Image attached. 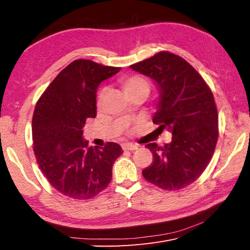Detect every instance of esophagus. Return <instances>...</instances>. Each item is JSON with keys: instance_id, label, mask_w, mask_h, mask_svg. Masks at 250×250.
Instances as JSON below:
<instances>
[{"instance_id": "esophagus-1", "label": "esophagus", "mask_w": 250, "mask_h": 250, "mask_svg": "<svg viewBox=\"0 0 250 250\" xmlns=\"http://www.w3.org/2000/svg\"><path fill=\"white\" fill-rule=\"evenodd\" d=\"M123 150H130V151H133V150H137L138 149V146L134 145V144H130V143H126L124 144V145L122 146Z\"/></svg>"}]
</instances>
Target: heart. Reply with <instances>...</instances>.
<instances>
[{"label": "heart", "mask_w": 250, "mask_h": 250, "mask_svg": "<svg viewBox=\"0 0 250 250\" xmlns=\"http://www.w3.org/2000/svg\"><path fill=\"white\" fill-rule=\"evenodd\" d=\"M120 84L128 97L135 93H146L148 95L150 90L149 82L141 75H130L124 77L120 80Z\"/></svg>", "instance_id": "obj_1"}]
</instances>
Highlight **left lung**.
<instances>
[{
	"instance_id": "1",
	"label": "left lung",
	"mask_w": 250,
	"mask_h": 250,
	"mask_svg": "<svg viewBox=\"0 0 250 250\" xmlns=\"http://www.w3.org/2000/svg\"><path fill=\"white\" fill-rule=\"evenodd\" d=\"M153 79L160 99L153 123L172 132L164 146L147 144L153 162L143 170L152 185L168 191L190 186L208 167L218 141V112L213 93L184 58L163 51L130 65Z\"/></svg>"
}]
</instances>
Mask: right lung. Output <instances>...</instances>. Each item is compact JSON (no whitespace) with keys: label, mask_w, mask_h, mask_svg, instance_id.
I'll return each mask as SVG.
<instances>
[{"label":"right lung","mask_w":250,"mask_h":250,"mask_svg":"<svg viewBox=\"0 0 250 250\" xmlns=\"http://www.w3.org/2000/svg\"><path fill=\"white\" fill-rule=\"evenodd\" d=\"M120 71L87 59L74 60L44 90L32 119L33 151L50 185L73 199H90L106 188L123 150L117 143L88 146L86 120L96 118L100 83Z\"/></svg>","instance_id":"add662e5"}]
</instances>
